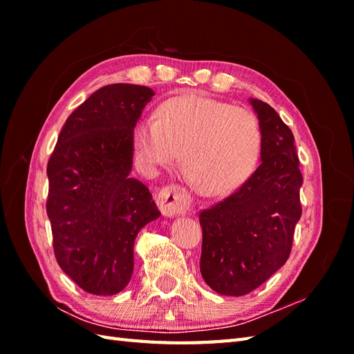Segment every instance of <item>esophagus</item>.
I'll return each instance as SVG.
<instances>
[{
	"mask_svg": "<svg viewBox=\"0 0 354 354\" xmlns=\"http://www.w3.org/2000/svg\"><path fill=\"white\" fill-rule=\"evenodd\" d=\"M156 202L162 216L165 217L187 214L192 208L190 194L178 185H170L162 189L160 193H158Z\"/></svg>",
	"mask_w": 354,
	"mask_h": 354,
	"instance_id": "34e87169",
	"label": "esophagus"
}]
</instances>
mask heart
<instances>
[{
  "label": "heart",
  "mask_w": 354,
  "mask_h": 354,
  "mask_svg": "<svg viewBox=\"0 0 354 354\" xmlns=\"http://www.w3.org/2000/svg\"><path fill=\"white\" fill-rule=\"evenodd\" d=\"M132 142L145 170L175 162L181 153L192 183L208 196H221L251 176L260 156L261 131L251 111L187 93L165 100L158 117H138Z\"/></svg>",
  "instance_id": "obj_1"
}]
</instances>
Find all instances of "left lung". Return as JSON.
Segmentation results:
<instances>
[{
    "instance_id": "1",
    "label": "left lung",
    "mask_w": 354,
    "mask_h": 354,
    "mask_svg": "<svg viewBox=\"0 0 354 354\" xmlns=\"http://www.w3.org/2000/svg\"><path fill=\"white\" fill-rule=\"evenodd\" d=\"M261 131L260 165L239 190L199 214L201 274L214 292L242 297L289 259L301 217L295 140L268 103L250 99Z\"/></svg>"
}]
</instances>
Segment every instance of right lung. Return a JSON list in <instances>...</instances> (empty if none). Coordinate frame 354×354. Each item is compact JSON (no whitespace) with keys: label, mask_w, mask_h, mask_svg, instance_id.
I'll return each mask as SVG.
<instances>
[{"label":"right lung","mask_w":354,"mask_h":354,"mask_svg":"<svg viewBox=\"0 0 354 354\" xmlns=\"http://www.w3.org/2000/svg\"><path fill=\"white\" fill-rule=\"evenodd\" d=\"M153 95L132 84L97 89L66 118L47 165L56 260L94 295L126 288L135 239L161 216L147 187L131 176L132 126Z\"/></svg>","instance_id":"obj_1"}]
</instances>
